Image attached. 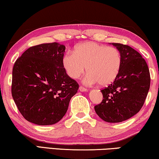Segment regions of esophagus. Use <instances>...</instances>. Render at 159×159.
Instances as JSON below:
<instances>
[{
    "label": "esophagus",
    "instance_id": "obj_1",
    "mask_svg": "<svg viewBox=\"0 0 159 159\" xmlns=\"http://www.w3.org/2000/svg\"><path fill=\"white\" fill-rule=\"evenodd\" d=\"M79 89L81 92H86V91H87V89L86 88V87H84L83 86H80Z\"/></svg>",
    "mask_w": 159,
    "mask_h": 159
}]
</instances>
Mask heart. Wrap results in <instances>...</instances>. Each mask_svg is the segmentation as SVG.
<instances>
[{
  "mask_svg": "<svg viewBox=\"0 0 159 159\" xmlns=\"http://www.w3.org/2000/svg\"><path fill=\"white\" fill-rule=\"evenodd\" d=\"M63 65L73 79L80 77L87 66V84L98 82L106 85L118 77L122 66V55L116 47L87 41L77 45L75 52H69L64 55Z\"/></svg>",
  "mask_w": 159,
  "mask_h": 159,
  "instance_id": "obj_1",
  "label": "heart"
}]
</instances>
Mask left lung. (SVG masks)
I'll return each mask as SVG.
<instances>
[{
    "label": "left lung",
    "mask_w": 159,
    "mask_h": 159,
    "mask_svg": "<svg viewBox=\"0 0 159 159\" xmlns=\"http://www.w3.org/2000/svg\"><path fill=\"white\" fill-rule=\"evenodd\" d=\"M121 53L122 66L113 82L101 89L102 100L95 106L98 116L108 123H120L135 116L148 95L151 77L146 61L129 46L112 43Z\"/></svg>",
    "instance_id": "1"
}]
</instances>
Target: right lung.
<instances>
[{
  "label": "right lung",
  "instance_id": "add662e5",
  "mask_svg": "<svg viewBox=\"0 0 159 159\" xmlns=\"http://www.w3.org/2000/svg\"><path fill=\"white\" fill-rule=\"evenodd\" d=\"M65 47L57 42L29 48L13 68L11 94L23 117L39 125L63 118L79 84L63 65Z\"/></svg>",
  "mask_w": 159,
  "mask_h": 159
}]
</instances>
